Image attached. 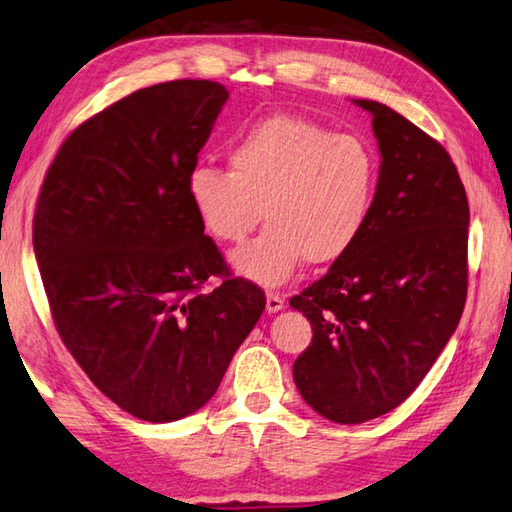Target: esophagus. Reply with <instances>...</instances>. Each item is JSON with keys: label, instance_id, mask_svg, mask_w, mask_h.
I'll use <instances>...</instances> for the list:
<instances>
[{"label": "esophagus", "instance_id": "obj_1", "mask_svg": "<svg viewBox=\"0 0 512 512\" xmlns=\"http://www.w3.org/2000/svg\"><path fill=\"white\" fill-rule=\"evenodd\" d=\"M284 308V297L277 293H268L266 295V310L268 313H279Z\"/></svg>", "mask_w": 512, "mask_h": 512}]
</instances>
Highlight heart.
Segmentation results:
<instances>
[{
	"label": "heart",
	"instance_id": "1",
	"mask_svg": "<svg viewBox=\"0 0 512 512\" xmlns=\"http://www.w3.org/2000/svg\"><path fill=\"white\" fill-rule=\"evenodd\" d=\"M228 166L193 168L188 199L206 233L224 244L244 242L264 215V235L230 257L255 284H286L304 259L310 266L342 259L373 213V148L310 119H262L235 139Z\"/></svg>",
	"mask_w": 512,
	"mask_h": 512
}]
</instances>
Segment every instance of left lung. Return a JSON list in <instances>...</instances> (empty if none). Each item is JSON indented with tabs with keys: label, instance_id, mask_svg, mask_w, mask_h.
Instances as JSON below:
<instances>
[{
	"label": "left lung",
	"instance_id": "obj_1",
	"mask_svg": "<svg viewBox=\"0 0 512 512\" xmlns=\"http://www.w3.org/2000/svg\"><path fill=\"white\" fill-rule=\"evenodd\" d=\"M379 186L359 242L290 306L313 326L295 359L304 402L337 424L397 408L426 377L462 319L470 210L442 144L370 99Z\"/></svg>",
	"mask_w": 512,
	"mask_h": 512
}]
</instances>
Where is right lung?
<instances>
[{
	"label": "right lung",
	"mask_w": 512,
	"mask_h": 512,
	"mask_svg": "<svg viewBox=\"0 0 512 512\" xmlns=\"http://www.w3.org/2000/svg\"><path fill=\"white\" fill-rule=\"evenodd\" d=\"M228 90L177 79L135 90L75 128L50 164L33 246L57 333L102 393L166 424L215 395L266 308L228 275L188 199V175Z\"/></svg>",
	"instance_id": "right-lung-1"
}]
</instances>
